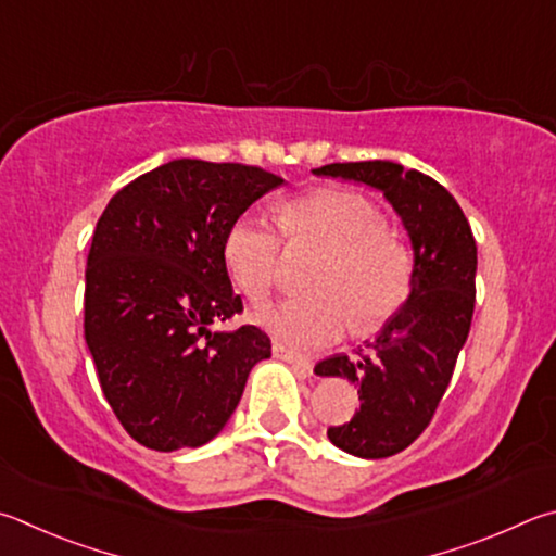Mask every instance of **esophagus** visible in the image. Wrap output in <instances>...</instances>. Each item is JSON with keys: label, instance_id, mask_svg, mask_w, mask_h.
I'll list each match as a JSON object with an SVG mask.
<instances>
[{"label": "esophagus", "instance_id": "obj_1", "mask_svg": "<svg viewBox=\"0 0 556 556\" xmlns=\"http://www.w3.org/2000/svg\"><path fill=\"white\" fill-rule=\"evenodd\" d=\"M271 352H275V357L289 362L291 367H296V369H301V371H311V367H313V362H311L308 357L299 355V352L285 348V345H281V342H275V345H271Z\"/></svg>", "mask_w": 556, "mask_h": 556}]
</instances>
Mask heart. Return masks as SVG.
I'll return each instance as SVG.
<instances>
[{"mask_svg": "<svg viewBox=\"0 0 556 556\" xmlns=\"http://www.w3.org/2000/svg\"><path fill=\"white\" fill-rule=\"evenodd\" d=\"M279 228L291 245L316 243L308 287L281 301L260 323L296 350L336 342L350 328L369 330L393 316L408 299L413 260L403 240L387 228L375 199L350 189H313L279 206ZM224 260L233 285L255 306H265L281 277V240L267 218L243 214L230 224Z\"/></svg>", "mask_w": 556, "mask_h": 556, "instance_id": "obj_1", "label": "heart"}]
</instances>
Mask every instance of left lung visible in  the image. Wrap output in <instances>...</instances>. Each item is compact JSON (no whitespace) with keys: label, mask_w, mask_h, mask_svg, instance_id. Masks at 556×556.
I'll return each mask as SVG.
<instances>
[{"label":"left lung","mask_w":556,"mask_h":556,"mask_svg":"<svg viewBox=\"0 0 556 556\" xmlns=\"http://www.w3.org/2000/svg\"><path fill=\"white\" fill-rule=\"evenodd\" d=\"M313 175L379 189L410 238L413 279L403 306L359 357L332 355L313 369L318 377L352 381L359 393L350 422L328 428L332 445L362 459H383L428 428L450 387L471 328L477 243L457 199L418 169L367 160L332 163Z\"/></svg>","instance_id":"8db88e82"}]
</instances>
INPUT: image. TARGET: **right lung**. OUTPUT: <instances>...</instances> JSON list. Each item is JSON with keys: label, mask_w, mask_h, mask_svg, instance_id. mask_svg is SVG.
<instances>
[{"label": "right lung", "mask_w": 556, "mask_h": 556, "mask_svg": "<svg viewBox=\"0 0 556 556\" xmlns=\"http://www.w3.org/2000/svg\"><path fill=\"white\" fill-rule=\"evenodd\" d=\"M285 179L238 163L173 160L130 181L97 220L85 271V340L121 426L157 452L214 440L271 355L224 260L230 224Z\"/></svg>", "instance_id": "right-lung-1"}]
</instances>
